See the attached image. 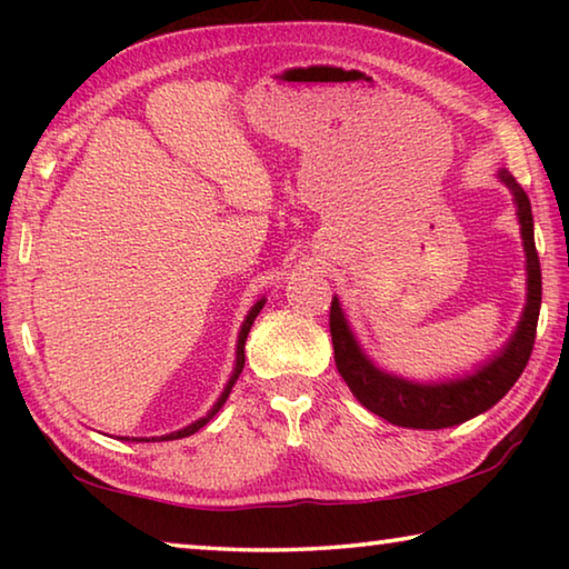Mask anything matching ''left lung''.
Wrapping results in <instances>:
<instances>
[{
    "instance_id": "1",
    "label": "left lung",
    "mask_w": 569,
    "mask_h": 569,
    "mask_svg": "<svg viewBox=\"0 0 569 569\" xmlns=\"http://www.w3.org/2000/svg\"><path fill=\"white\" fill-rule=\"evenodd\" d=\"M499 180L512 190L517 218L519 226H522L519 230H522L527 256V303L512 339L507 341L505 349L492 361L479 366L471 377L441 383H419L377 369L369 361V356L361 351L359 341L353 339L339 298L331 301L329 326L336 369H339L351 393L366 409L397 423V427L447 429L492 409L515 387V381L522 377L529 356H532L539 303H542V271H539V256L535 248L532 206H529L522 186L507 170H499Z\"/></svg>"
}]
</instances>
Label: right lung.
Returning a JSON list of instances; mask_svg holds the SVG:
<instances>
[{
	"instance_id": "add662e5",
	"label": "right lung",
	"mask_w": 569,
	"mask_h": 569,
	"mask_svg": "<svg viewBox=\"0 0 569 569\" xmlns=\"http://www.w3.org/2000/svg\"><path fill=\"white\" fill-rule=\"evenodd\" d=\"M263 303H266V298H261V301H258L253 308H250L248 316H246V321H243V326H240V333H238V346H236V369H233V373H230V379H228V383H226V389H223V393H220V399L213 403V409H210L203 419H198V421L188 423L186 429H180V431H172V435H166V437H152V441H170V439H182V437H190V435H196L198 429H203L206 423L216 417L218 409L223 407V403H226V399H228L230 389H233V383L238 381L240 371H243V366H246V339H248V331H250V326H253L256 316L261 313ZM122 439H128V437H122ZM128 441H130V439H128ZM132 441H150V439H132Z\"/></svg>"
}]
</instances>
